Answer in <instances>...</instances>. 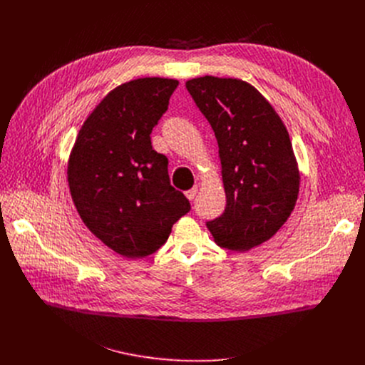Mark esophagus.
Instances as JSON below:
<instances>
[{
    "label": "esophagus",
    "instance_id": "esophagus-1",
    "mask_svg": "<svg viewBox=\"0 0 365 365\" xmlns=\"http://www.w3.org/2000/svg\"><path fill=\"white\" fill-rule=\"evenodd\" d=\"M197 190H199L197 186H195V187H192L190 190H187L185 195H186V197H187L189 200H193V199L196 197V195H197Z\"/></svg>",
    "mask_w": 365,
    "mask_h": 365
}]
</instances>
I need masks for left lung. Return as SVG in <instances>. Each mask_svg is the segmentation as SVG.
<instances>
[{"instance_id":"left-lung-1","label":"left lung","mask_w":365,"mask_h":365,"mask_svg":"<svg viewBox=\"0 0 365 365\" xmlns=\"http://www.w3.org/2000/svg\"><path fill=\"white\" fill-rule=\"evenodd\" d=\"M186 88L215 133L227 195L224 214L206 227L220 247L248 251L269 241L294 210L300 173L287 128L245 81L206 75Z\"/></svg>"}]
</instances>
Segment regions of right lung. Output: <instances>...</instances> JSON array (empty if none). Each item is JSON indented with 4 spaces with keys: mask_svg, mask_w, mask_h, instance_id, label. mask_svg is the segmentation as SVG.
<instances>
[{
    "mask_svg": "<svg viewBox=\"0 0 365 365\" xmlns=\"http://www.w3.org/2000/svg\"><path fill=\"white\" fill-rule=\"evenodd\" d=\"M179 81L138 78L114 88L85 120L68 162L76 211L88 230L127 258L158 251L190 211L170 185L168 158L150 134Z\"/></svg>",
    "mask_w": 365,
    "mask_h": 365,
    "instance_id": "obj_1",
    "label": "right lung"
}]
</instances>
